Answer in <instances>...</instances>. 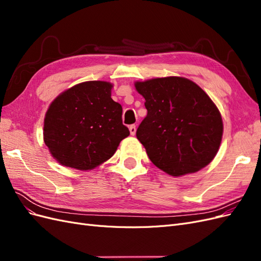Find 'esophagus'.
<instances>
[{
  "instance_id": "34e87169",
  "label": "esophagus",
  "mask_w": 261,
  "mask_h": 261,
  "mask_svg": "<svg viewBox=\"0 0 261 261\" xmlns=\"http://www.w3.org/2000/svg\"><path fill=\"white\" fill-rule=\"evenodd\" d=\"M129 132H130V135H135L136 134V125L135 124H133V125H129Z\"/></svg>"
}]
</instances>
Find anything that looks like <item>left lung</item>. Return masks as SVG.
<instances>
[{"instance_id": "8db88e82", "label": "left lung", "mask_w": 261, "mask_h": 261, "mask_svg": "<svg viewBox=\"0 0 261 261\" xmlns=\"http://www.w3.org/2000/svg\"><path fill=\"white\" fill-rule=\"evenodd\" d=\"M135 86L147 109L136 136L155 167L179 176L208 165L223 133L221 114L208 94L181 77L154 78Z\"/></svg>"}]
</instances>
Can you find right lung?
<instances>
[{
	"label": "right lung",
	"instance_id": "1",
	"mask_svg": "<svg viewBox=\"0 0 261 261\" xmlns=\"http://www.w3.org/2000/svg\"><path fill=\"white\" fill-rule=\"evenodd\" d=\"M112 85L86 82L55 99L44 118L43 139L61 164L91 170L111 158L129 135L122 106L111 98Z\"/></svg>",
	"mask_w": 261,
	"mask_h": 261
}]
</instances>
